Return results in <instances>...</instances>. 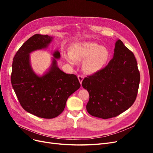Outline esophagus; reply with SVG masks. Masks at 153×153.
Returning <instances> with one entry per match:
<instances>
[{"label":"esophagus","instance_id":"1","mask_svg":"<svg viewBox=\"0 0 153 153\" xmlns=\"http://www.w3.org/2000/svg\"><path fill=\"white\" fill-rule=\"evenodd\" d=\"M78 80H79V82L80 83V84H82V81H83V80H84V76H83L82 75H78Z\"/></svg>","mask_w":153,"mask_h":153}]
</instances>
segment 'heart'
<instances>
[{"instance_id":"heart-1","label":"heart","mask_w":153,"mask_h":153,"mask_svg":"<svg viewBox=\"0 0 153 153\" xmlns=\"http://www.w3.org/2000/svg\"><path fill=\"white\" fill-rule=\"evenodd\" d=\"M66 61L74 65L82 61V69L87 75L100 71L107 63L109 52L104 47L93 42L74 43L69 48L68 54L64 55Z\"/></svg>"}]
</instances>
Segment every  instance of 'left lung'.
I'll return each instance as SVG.
<instances>
[{"instance_id": "8db88e82", "label": "left lung", "mask_w": 153, "mask_h": 153, "mask_svg": "<svg viewBox=\"0 0 153 153\" xmlns=\"http://www.w3.org/2000/svg\"><path fill=\"white\" fill-rule=\"evenodd\" d=\"M140 80L134 54L117 40L108 65L82 81V87L89 94L88 113L104 119L117 116L135 102Z\"/></svg>"}]
</instances>
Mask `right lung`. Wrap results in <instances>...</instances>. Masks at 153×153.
<instances>
[{
    "label": "right lung",
    "mask_w": 153,
    "mask_h": 153,
    "mask_svg": "<svg viewBox=\"0 0 153 153\" xmlns=\"http://www.w3.org/2000/svg\"><path fill=\"white\" fill-rule=\"evenodd\" d=\"M53 37L35 34L27 40L13 58L11 81L18 101L27 112L37 117L52 119L61 114L66 101L79 89L80 82L73 74H66L60 69L57 60L61 57L55 50L51 66L43 75L33 71L30 53L48 48Z\"/></svg>",
    "instance_id": "obj_1"
}]
</instances>
